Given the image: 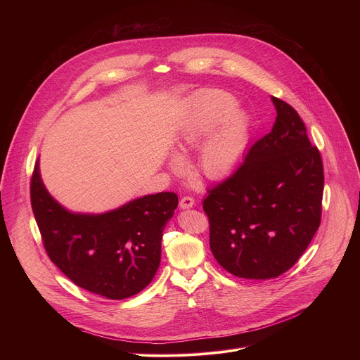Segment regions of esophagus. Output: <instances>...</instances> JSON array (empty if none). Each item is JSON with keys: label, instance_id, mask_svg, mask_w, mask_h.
<instances>
[{"label": "esophagus", "instance_id": "obj_1", "mask_svg": "<svg viewBox=\"0 0 360 360\" xmlns=\"http://www.w3.org/2000/svg\"><path fill=\"white\" fill-rule=\"evenodd\" d=\"M195 205V199L192 196H182L179 200V207L181 210H189Z\"/></svg>", "mask_w": 360, "mask_h": 360}]
</instances>
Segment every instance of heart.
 I'll return each mask as SVG.
<instances>
[{
    "label": "heart",
    "mask_w": 360,
    "mask_h": 360,
    "mask_svg": "<svg viewBox=\"0 0 360 360\" xmlns=\"http://www.w3.org/2000/svg\"><path fill=\"white\" fill-rule=\"evenodd\" d=\"M236 108V99L221 89H203L189 101L184 117L178 122L175 143L179 152L191 150L205 135L196 155L198 171L210 179L226 176L240 161L250 139V121L243 110ZM178 157L171 158V167L179 168Z\"/></svg>",
    "instance_id": "1"
}]
</instances>
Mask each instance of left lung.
<instances>
[{
    "instance_id": "8db88e82",
    "label": "left lung",
    "mask_w": 360,
    "mask_h": 360,
    "mask_svg": "<svg viewBox=\"0 0 360 360\" xmlns=\"http://www.w3.org/2000/svg\"><path fill=\"white\" fill-rule=\"evenodd\" d=\"M276 121L240 167L208 189L203 211L218 264L245 279L278 278L315 236L322 217L323 164L299 114L272 96Z\"/></svg>"
}]
</instances>
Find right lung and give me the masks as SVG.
Returning <instances> with one entry per match:
<instances>
[{"label": "right lung", "instance_id": "obj_1", "mask_svg": "<svg viewBox=\"0 0 360 360\" xmlns=\"http://www.w3.org/2000/svg\"><path fill=\"white\" fill-rule=\"evenodd\" d=\"M31 207L49 259L67 278L92 293L125 299L155 276L162 232L178 207V195L160 192L105 214H75L49 195L37 162Z\"/></svg>", "mask_w": 360, "mask_h": 360}]
</instances>
